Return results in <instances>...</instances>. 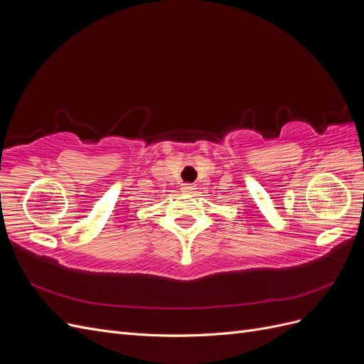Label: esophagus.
<instances>
[{
	"label": "esophagus",
	"mask_w": 364,
	"mask_h": 364,
	"mask_svg": "<svg viewBox=\"0 0 364 364\" xmlns=\"http://www.w3.org/2000/svg\"><path fill=\"white\" fill-rule=\"evenodd\" d=\"M182 191L185 193H194L196 191V185L194 183H182Z\"/></svg>",
	"instance_id": "esophagus-1"
}]
</instances>
